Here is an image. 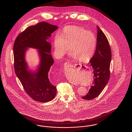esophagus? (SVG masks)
<instances>
[{
	"label": "esophagus",
	"instance_id": "obj_1",
	"mask_svg": "<svg viewBox=\"0 0 132 132\" xmlns=\"http://www.w3.org/2000/svg\"><path fill=\"white\" fill-rule=\"evenodd\" d=\"M66 65L68 66H69V67H74V65H73L72 63H71V62H66ZM72 84H73V85H76V84L75 83H73V82H71Z\"/></svg>",
	"mask_w": 132,
	"mask_h": 132
}]
</instances>
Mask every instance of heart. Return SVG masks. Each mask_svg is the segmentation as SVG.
Returning <instances> with one entry per match:
<instances>
[{
    "instance_id": "obj_1",
    "label": "heart",
    "mask_w": 132,
    "mask_h": 132,
    "mask_svg": "<svg viewBox=\"0 0 132 132\" xmlns=\"http://www.w3.org/2000/svg\"><path fill=\"white\" fill-rule=\"evenodd\" d=\"M97 39L94 34L75 26H69L63 29L61 36L57 35L54 46L57 54L62 56L69 50L71 56L83 62L88 61L93 56Z\"/></svg>"
}]
</instances>
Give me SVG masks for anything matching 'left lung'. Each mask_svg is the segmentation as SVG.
Masks as SVG:
<instances>
[{"mask_svg":"<svg viewBox=\"0 0 132 132\" xmlns=\"http://www.w3.org/2000/svg\"><path fill=\"white\" fill-rule=\"evenodd\" d=\"M97 44L94 55L90 60L93 68L94 81L87 94L82 98L90 100L98 96L109 81L111 51L106 36L97 27Z\"/></svg>","mask_w":132,"mask_h":132,"instance_id":"1","label":"left lung"}]
</instances>
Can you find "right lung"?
<instances>
[{
	"instance_id": "obj_1",
	"label": "right lung",
	"mask_w": 132,
	"mask_h": 132,
	"mask_svg": "<svg viewBox=\"0 0 132 132\" xmlns=\"http://www.w3.org/2000/svg\"><path fill=\"white\" fill-rule=\"evenodd\" d=\"M57 26L45 22L30 26L16 38L13 46L14 65L16 75L24 90L32 99L41 102L52 101L56 94V87L48 79V73L54 60L50 54L51 44L46 41L57 29ZM27 47L39 50L41 62L37 72L31 73L27 70L24 59Z\"/></svg>"
}]
</instances>
